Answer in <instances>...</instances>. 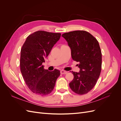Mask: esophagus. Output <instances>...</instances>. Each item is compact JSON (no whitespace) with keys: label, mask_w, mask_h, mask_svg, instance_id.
<instances>
[{"label":"esophagus","mask_w":121,"mask_h":121,"mask_svg":"<svg viewBox=\"0 0 121 121\" xmlns=\"http://www.w3.org/2000/svg\"><path fill=\"white\" fill-rule=\"evenodd\" d=\"M60 73H61V74H67V72L64 71V70H61L60 71Z\"/></svg>","instance_id":"1"}]
</instances>
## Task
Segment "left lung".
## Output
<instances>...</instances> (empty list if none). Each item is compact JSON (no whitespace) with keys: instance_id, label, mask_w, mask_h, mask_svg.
<instances>
[{"instance_id":"8db88e82","label":"left lung","mask_w":121,"mask_h":121,"mask_svg":"<svg viewBox=\"0 0 121 121\" xmlns=\"http://www.w3.org/2000/svg\"><path fill=\"white\" fill-rule=\"evenodd\" d=\"M61 36L70 47L73 60L79 63L80 71H72L74 79L69 83V87L78 94H86L95 85L100 74L102 54L99 44L85 31L65 33Z\"/></svg>"}]
</instances>
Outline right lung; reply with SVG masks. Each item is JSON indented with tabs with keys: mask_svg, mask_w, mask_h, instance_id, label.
<instances>
[{
	"mask_svg": "<svg viewBox=\"0 0 121 121\" xmlns=\"http://www.w3.org/2000/svg\"><path fill=\"white\" fill-rule=\"evenodd\" d=\"M60 36L57 33L36 31L28 36L22 47L21 72L26 85L34 93L41 96L50 93L60 75L58 69L49 71L42 65Z\"/></svg>",
	"mask_w": 121,
	"mask_h": 121,
	"instance_id": "right-lung-1",
	"label": "right lung"
}]
</instances>
